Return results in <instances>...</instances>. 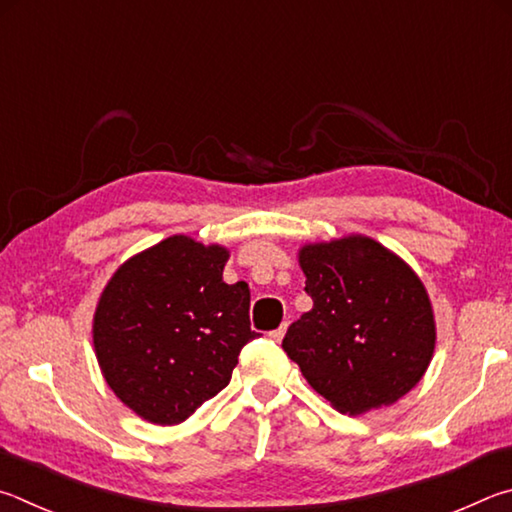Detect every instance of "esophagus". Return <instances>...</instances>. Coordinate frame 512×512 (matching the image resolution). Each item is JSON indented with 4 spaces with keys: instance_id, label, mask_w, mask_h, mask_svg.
Returning a JSON list of instances; mask_svg holds the SVG:
<instances>
[{
    "instance_id": "34e87169",
    "label": "esophagus",
    "mask_w": 512,
    "mask_h": 512,
    "mask_svg": "<svg viewBox=\"0 0 512 512\" xmlns=\"http://www.w3.org/2000/svg\"><path fill=\"white\" fill-rule=\"evenodd\" d=\"M285 330H288V324H281L279 328H276V330H272V333H270V337L274 339V342H281V339H283V335H285Z\"/></svg>"
}]
</instances>
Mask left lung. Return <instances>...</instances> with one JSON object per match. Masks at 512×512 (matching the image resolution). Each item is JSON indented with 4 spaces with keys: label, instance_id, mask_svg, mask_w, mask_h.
<instances>
[{
    "label": "left lung",
    "instance_id": "obj_1",
    "mask_svg": "<svg viewBox=\"0 0 512 512\" xmlns=\"http://www.w3.org/2000/svg\"><path fill=\"white\" fill-rule=\"evenodd\" d=\"M299 265L312 310L288 328L283 351L310 387L348 416L389 407L414 389L436 346L418 274L366 236L303 245Z\"/></svg>",
    "mask_w": 512,
    "mask_h": 512
}]
</instances>
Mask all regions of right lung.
Masks as SVG:
<instances>
[{"instance_id": "add662e5", "label": "right lung", "mask_w": 512, "mask_h": 512, "mask_svg": "<svg viewBox=\"0 0 512 512\" xmlns=\"http://www.w3.org/2000/svg\"><path fill=\"white\" fill-rule=\"evenodd\" d=\"M229 249L170 236L125 261L94 312V351L125 407L177 425L227 387L249 328V288L224 283Z\"/></svg>"}]
</instances>
